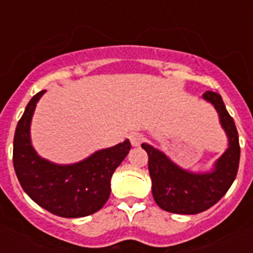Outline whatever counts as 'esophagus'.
Returning a JSON list of instances; mask_svg holds the SVG:
<instances>
[{"mask_svg": "<svg viewBox=\"0 0 253 253\" xmlns=\"http://www.w3.org/2000/svg\"><path fill=\"white\" fill-rule=\"evenodd\" d=\"M128 138H130L131 144H132L134 147L139 146V144L143 142V135L139 134V132H132V134H130Z\"/></svg>", "mask_w": 253, "mask_h": 253, "instance_id": "1", "label": "esophagus"}]
</instances>
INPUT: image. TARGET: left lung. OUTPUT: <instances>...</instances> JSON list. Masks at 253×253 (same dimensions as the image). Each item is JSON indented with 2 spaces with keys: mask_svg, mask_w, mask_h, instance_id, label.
<instances>
[{
  "mask_svg": "<svg viewBox=\"0 0 253 253\" xmlns=\"http://www.w3.org/2000/svg\"><path fill=\"white\" fill-rule=\"evenodd\" d=\"M202 97L215 107L228 138V148L216 160L211 172H189L174 164L160 150L147 143L142 144L143 150L148 154V170L155 202L163 210L174 214L190 215L211 208L227 193L239 168V135L234 119L218 93L209 90Z\"/></svg>",
  "mask_w": 253,
  "mask_h": 253,
  "instance_id": "left-lung-1",
  "label": "left lung"
}]
</instances>
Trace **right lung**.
Here are the masks:
<instances>
[{
    "label": "right lung",
    "mask_w": 253,
    "mask_h": 253,
    "mask_svg": "<svg viewBox=\"0 0 253 253\" xmlns=\"http://www.w3.org/2000/svg\"><path fill=\"white\" fill-rule=\"evenodd\" d=\"M44 90L30 99L15 128L13 164L26 194L41 208L63 218H80L98 211L110 196L113 173L131 150L126 139L99 150L83 162L60 166L41 158L31 146L30 126Z\"/></svg>",
    "instance_id": "add662e5"
}]
</instances>
